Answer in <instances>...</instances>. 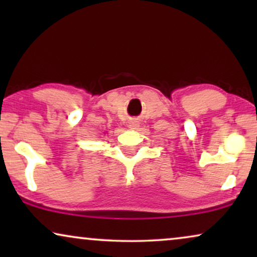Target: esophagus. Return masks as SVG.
Wrapping results in <instances>:
<instances>
[{"label":"esophagus","instance_id":"1","mask_svg":"<svg viewBox=\"0 0 257 257\" xmlns=\"http://www.w3.org/2000/svg\"><path fill=\"white\" fill-rule=\"evenodd\" d=\"M128 127L131 130H138L140 127V121L138 120V119H132L131 121H130L128 124Z\"/></svg>","mask_w":257,"mask_h":257}]
</instances>
